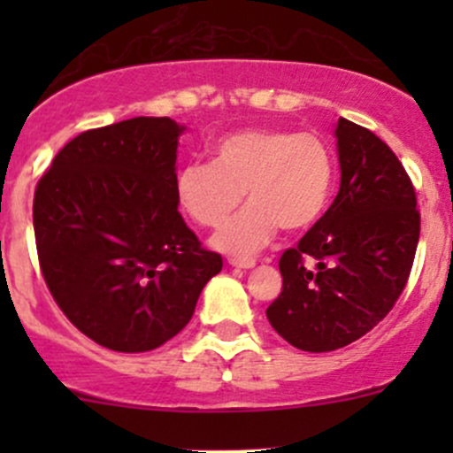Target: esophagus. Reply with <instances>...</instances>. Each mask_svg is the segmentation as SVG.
Returning <instances> with one entry per match:
<instances>
[{"mask_svg":"<svg viewBox=\"0 0 453 453\" xmlns=\"http://www.w3.org/2000/svg\"><path fill=\"white\" fill-rule=\"evenodd\" d=\"M227 263L232 265V267H241V269H250L256 265V258H230Z\"/></svg>","mask_w":453,"mask_h":453,"instance_id":"obj_1","label":"esophagus"}]
</instances>
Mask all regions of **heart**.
<instances>
[{
  "label": "heart",
  "instance_id": "heart-1",
  "mask_svg": "<svg viewBox=\"0 0 453 453\" xmlns=\"http://www.w3.org/2000/svg\"><path fill=\"white\" fill-rule=\"evenodd\" d=\"M333 184V155L318 135L245 129L219 140L210 164L180 168L175 199L190 221L217 227L248 193L252 203L214 236V245L230 254H250L263 248L278 226L303 232L318 223L331 203Z\"/></svg>",
  "mask_w": 453,
  "mask_h": 453
}]
</instances>
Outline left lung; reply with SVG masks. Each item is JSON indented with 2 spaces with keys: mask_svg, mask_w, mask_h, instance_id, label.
<instances>
[{
  "mask_svg": "<svg viewBox=\"0 0 453 453\" xmlns=\"http://www.w3.org/2000/svg\"><path fill=\"white\" fill-rule=\"evenodd\" d=\"M340 193L280 256L282 291L267 307L278 335L328 353L372 331L408 285L421 234L417 193L381 138L337 120Z\"/></svg>",
  "mask_w": 453,
  "mask_h": 453,
  "instance_id": "8db88e82",
  "label": "left lung"
}]
</instances>
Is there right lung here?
Masks as SVG:
<instances>
[{"mask_svg":"<svg viewBox=\"0 0 453 453\" xmlns=\"http://www.w3.org/2000/svg\"><path fill=\"white\" fill-rule=\"evenodd\" d=\"M171 118H131L67 142L35 190L43 280L83 335L118 353L175 337L223 260L201 245L175 199Z\"/></svg>","mask_w":453,"mask_h":453,"instance_id":"add662e5","label":"right lung"}]
</instances>
